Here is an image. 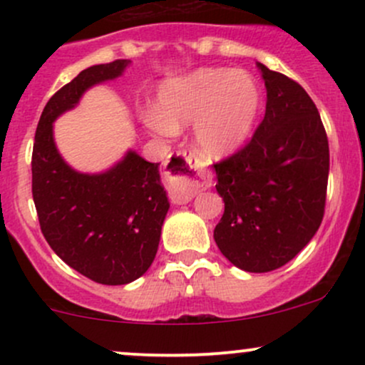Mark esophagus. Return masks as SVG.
<instances>
[{
  "label": "esophagus",
  "mask_w": 365,
  "mask_h": 365,
  "mask_svg": "<svg viewBox=\"0 0 365 365\" xmlns=\"http://www.w3.org/2000/svg\"><path fill=\"white\" fill-rule=\"evenodd\" d=\"M166 180H168L170 199L175 204H187L202 188L211 185L207 175L200 173L195 158L187 153H177L166 163Z\"/></svg>",
  "instance_id": "1"
}]
</instances>
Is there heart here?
I'll use <instances>...</instances> for the list:
<instances>
[{
    "instance_id": "b5f03b06",
    "label": "heart",
    "mask_w": 365,
    "mask_h": 365,
    "mask_svg": "<svg viewBox=\"0 0 365 365\" xmlns=\"http://www.w3.org/2000/svg\"><path fill=\"white\" fill-rule=\"evenodd\" d=\"M261 108V91L252 75L226 68H199L170 78L159 87L156 111L148 125L158 133H173L194 125V140L207 159L237 153L252 135Z\"/></svg>"
}]
</instances>
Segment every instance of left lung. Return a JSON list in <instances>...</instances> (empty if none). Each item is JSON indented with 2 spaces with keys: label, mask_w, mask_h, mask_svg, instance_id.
I'll return each instance as SVG.
<instances>
[{
  "label": "left lung",
  "mask_w": 365,
  "mask_h": 365,
  "mask_svg": "<svg viewBox=\"0 0 365 365\" xmlns=\"http://www.w3.org/2000/svg\"><path fill=\"white\" fill-rule=\"evenodd\" d=\"M266 115L244 149L216 163L225 212L221 254L249 273L290 262L311 242L326 206L329 145L316 104L300 83L257 63Z\"/></svg>",
  "instance_id": "obj_1"
}]
</instances>
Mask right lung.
<instances>
[{
    "label": "right lung",
    "mask_w": 365,
    "mask_h": 365,
    "mask_svg": "<svg viewBox=\"0 0 365 365\" xmlns=\"http://www.w3.org/2000/svg\"><path fill=\"white\" fill-rule=\"evenodd\" d=\"M130 60L82 70L49 99L37 123L32 150V197L41 232L70 267L101 284L140 278L156 257L170 209L159 163L135 150L104 173H81L58 153L53 121L96 83L120 77Z\"/></svg>",
    "instance_id": "add662e5"
}]
</instances>
